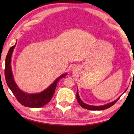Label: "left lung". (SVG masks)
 <instances>
[{"instance_id": "1", "label": "left lung", "mask_w": 134, "mask_h": 134, "mask_svg": "<svg viewBox=\"0 0 134 134\" xmlns=\"http://www.w3.org/2000/svg\"><path fill=\"white\" fill-rule=\"evenodd\" d=\"M76 97H77V100L78 103H79V104L81 106V107H82V108H84L87 109V110H105V109L109 108L111 107V106H113V104H115V103H116L120 98H118V99H116L115 101H113V102H111V103H108V104H105V105L99 106V107H98V106L88 105V104L83 103L82 100L81 99V98H79V94H78V91H77V92Z\"/></svg>"}]
</instances>
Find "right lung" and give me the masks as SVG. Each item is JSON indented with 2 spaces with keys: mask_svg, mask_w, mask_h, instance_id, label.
Masks as SVG:
<instances>
[{
  "mask_svg": "<svg viewBox=\"0 0 134 134\" xmlns=\"http://www.w3.org/2000/svg\"><path fill=\"white\" fill-rule=\"evenodd\" d=\"M15 47H16V44L10 48L5 58V77L7 86L13 92L17 100L22 105L30 108H40L43 107L51 100L58 81L62 77L67 76V74H64L60 76L58 79L55 80L53 84H52L47 89L40 93L33 94L24 93L17 86L16 84L14 81L13 73H12L10 61H11V56L13 54V50L14 49Z\"/></svg>",
  "mask_w": 134,
  "mask_h": 134,
  "instance_id": "add662e5",
  "label": "right lung"
}]
</instances>
